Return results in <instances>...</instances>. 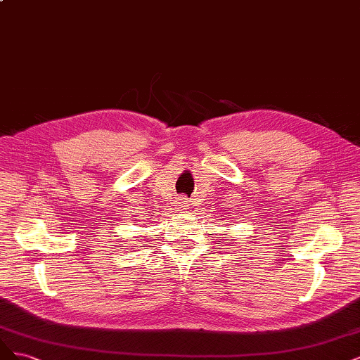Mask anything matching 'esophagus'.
I'll list each match as a JSON object with an SVG mask.
<instances>
[{
    "label": "esophagus",
    "instance_id": "obj_1",
    "mask_svg": "<svg viewBox=\"0 0 360 360\" xmlns=\"http://www.w3.org/2000/svg\"><path fill=\"white\" fill-rule=\"evenodd\" d=\"M188 202H190V200L187 199V195H181L179 199H178V210H181V211L188 210V206H190Z\"/></svg>",
    "mask_w": 360,
    "mask_h": 360
}]
</instances>
